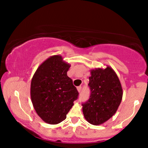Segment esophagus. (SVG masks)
<instances>
[{
  "instance_id": "obj_1",
  "label": "esophagus",
  "mask_w": 148,
  "mask_h": 148,
  "mask_svg": "<svg viewBox=\"0 0 148 148\" xmlns=\"http://www.w3.org/2000/svg\"><path fill=\"white\" fill-rule=\"evenodd\" d=\"M77 91H78V92H81V91H82V87L81 86L77 87Z\"/></svg>"
}]
</instances>
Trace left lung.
I'll use <instances>...</instances> for the list:
<instances>
[{
  "label": "left lung",
  "instance_id": "8db88e82",
  "mask_svg": "<svg viewBox=\"0 0 148 148\" xmlns=\"http://www.w3.org/2000/svg\"><path fill=\"white\" fill-rule=\"evenodd\" d=\"M89 99L82 104L85 119L94 125L103 124L114 116L121 104L123 89L111 67L91 70Z\"/></svg>",
  "mask_w": 148,
  "mask_h": 148
}]
</instances>
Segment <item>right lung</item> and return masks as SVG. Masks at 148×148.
Listing matches in <instances>:
<instances>
[{
	"label": "right lung",
	"instance_id": "add662e5",
	"mask_svg": "<svg viewBox=\"0 0 148 148\" xmlns=\"http://www.w3.org/2000/svg\"><path fill=\"white\" fill-rule=\"evenodd\" d=\"M71 64L59 55L47 59L35 72L31 84V98L38 116L56 125L63 121L74 105L78 92L67 76Z\"/></svg>",
	"mask_w": 148,
	"mask_h": 148
}]
</instances>
